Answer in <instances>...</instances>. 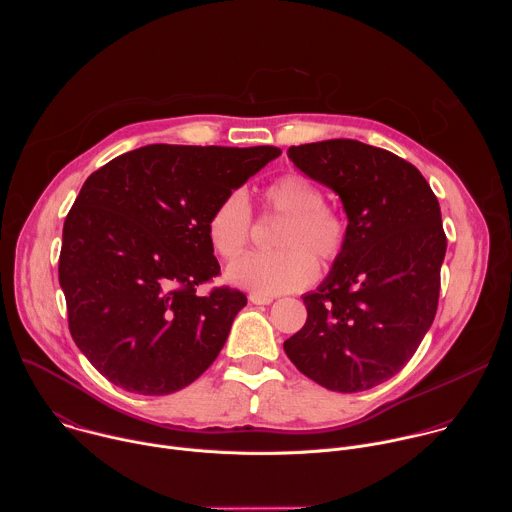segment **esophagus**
<instances>
[{
    "mask_svg": "<svg viewBox=\"0 0 512 512\" xmlns=\"http://www.w3.org/2000/svg\"><path fill=\"white\" fill-rule=\"evenodd\" d=\"M249 302L255 304V306H269L273 302L271 296H259V294H251L249 296Z\"/></svg>",
    "mask_w": 512,
    "mask_h": 512,
    "instance_id": "obj_1",
    "label": "esophagus"
}]
</instances>
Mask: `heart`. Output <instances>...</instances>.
Listing matches in <instances>:
<instances>
[{
	"label": "heart",
	"mask_w": 512,
	"mask_h": 512,
	"mask_svg": "<svg viewBox=\"0 0 512 512\" xmlns=\"http://www.w3.org/2000/svg\"><path fill=\"white\" fill-rule=\"evenodd\" d=\"M269 210L283 214L275 245L279 251H253L233 261L227 279L259 296H279L310 285L318 275L315 255L334 263L346 247V221L324 204L322 188L298 172L277 176L263 192ZM253 212L237 188L214 206L206 223L208 243L223 259L237 257L249 243Z\"/></svg>",
	"instance_id": "b5f03b06"
}]
</instances>
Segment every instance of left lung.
Masks as SVG:
<instances>
[{
  "instance_id": "obj_1",
  "label": "left lung",
  "mask_w": 512,
  "mask_h": 512,
  "mask_svg": "<svg viewBox=\"0 0 512 512\" xmlns=\"http://www.w3.org/2000/svg\"><path fill=\"white\" fill-rule=\"evenodd\" d=\"M287 158L340 196L348 235L283 350L330 391L373 389L405 367L435 318L448 247L440 202L413 164L356 139L291 145Z\"/></svg>"
}]
</instances>
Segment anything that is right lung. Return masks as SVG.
<instances>
[{"instance_id":"obj_1","label":"right lung","mask_w":512,"mask_h":512,"mask_svg":"<svg viewBox=\"0 0 512 512\" xmlns=\"http://www.w3.org/2000/svg\"><path fill=\"white\" fill-rule=\"evenodd\" d=\"M279 154L154 143L87 178L64 221L58 281L70 336L107 381L170 395L214 362L247 296L196 294L221 273L208 216Z\"/></svg>"}]
</instances>
